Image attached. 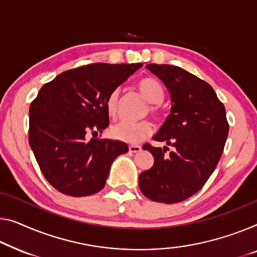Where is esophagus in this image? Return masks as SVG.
Returning <instances> with one entry per match:
<instances>
[{"label": "esophagus", "mask_w": 257, "mask_h": 257, "mask_svg": "<svg viewBox=\"0 0 257 257\" xmlns=\"http://www.w3.org/2000/svg\"><path fill=\"white\" fill-rule=\"evenodd\" d=\"M142 150V148L140 145H129V152H133V153H136V152H140Z\"/></svg>", "instance_id": "obj_1"}]
</instances>
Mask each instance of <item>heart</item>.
<instances>
[{"mask_svg": "<svg viewBox=\"0 0 257 257\" xmlns=\"http://www.w3.org/2000/svg\"><path fill=\"white\" fill-rule=\"evenodd\" d=\"M136 87L140 93L151 104L150 113L152 116L156 118L162 116V107L159 104L165 98V90L160 82L153 77H143L137 82ZM118 105H120V93L117 90H114L110 92L106 100V109L109 116H117ZM152 129L151 122L147 120L140 122L123 121L110 128V135L124 143L137 144L148 139L152 134Z\"/></svg>", "mask_w": 257, "mask_h": 257, "instance_id": "1", "label": "heart"}]
</instances>
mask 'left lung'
<instances>
[{"label": "left lung", "mask_w": 257, "mask_h": 257, "mask_svg": "<svg viewBox=\"0 0 257 257\" xmlns=\"http://www.w3.org/2000/svg\"><path fill=\"white\" fill-rule=\"evenodd\" d=\"M170 91L171 114L153 140L173 147L144 144L155 164L142 172L139 185L144 196L166 204L193 196L213 173L228 135L225 107L210 84L182 68L148 64Z\"/></svg>", "instance_id": "1"}]
</instances>
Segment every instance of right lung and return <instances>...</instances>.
Returning a JSON list of instances; mask_svg holds the SVG:
<instances>
[{"label": "right lung", "mask_w": 257, "mask_h": 257, "mask_svg": "<svg viewBox=\"0 0 257 257\" xmlns=\"http://www.w3.org/2000/svg\"><path fill=\"white\" fill-rule=\"evenodd\" d=\"M143 64L93 63L71 69L41 87L30 106L29 142L46 180L80 197L104 188L120 141L91 139L109 124L106 100Z\"/></svg>", "instance_id": "1"}]
</instances>
